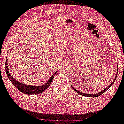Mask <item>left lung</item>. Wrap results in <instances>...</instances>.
Instances as JSON below:
<instances>
[{
  "instance_id": "8db88e82",
  "label": "left lung",
  "mask_w": 124,
  "mask_h": 124,
  "mask_svg": "<svg viewBox=\"0 0 124 124\" xmlns=\"http://www.w3.org/2000/svg\"><path fill=\"white\" fill-rule=\"evenodd\" d=\"M117 74H116V77H115V79H114V81H113V82L112 83H111L110 84V85L108 86V87H107L105 88V89H104L103 90V91H101L100 92H99V93H96V94H86V93H82V92H79V91H78V90H76V89H75V88H74L73 87H72V88L74 89V90L77 92V93H78L79 94H80V95H83V96H87V97H97V96H100V95H102L103 93H104L105 92H106L107 90H108V88H109V87H111L112 85H113V84H114V83L115 82V80H116V77H117Z\"/></svg>"
}]
</instances>
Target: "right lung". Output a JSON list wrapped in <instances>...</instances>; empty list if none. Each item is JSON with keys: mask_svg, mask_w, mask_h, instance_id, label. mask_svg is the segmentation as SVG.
<instances>
[{"mask_svg": "<svg viewBox=\"0 0 124 124\" xmlns=\"http://www.w3.org/2000/svg\"><path fill=\"white\" fill-rule=\"evenodd\" d=\"M7 65V58H6L5 67H6V72L8 77L9 79L12 83L13 85L16 87L18 90L21 92L22 93L26 94H38L45 91L47 88H48L49 85H51L53 79L55 75H56L57 73V71L54 72L53 74L52 75L51 78H49V79L48 80V81H47L46 84H45L44 85L40 86L26 85V84L20 83L19 81L16 80L15 79H14L12 77V76L10 75V73H9Z\"/></svg>", "mask_w": 124, "mask_h": 124, "instance_id": "1", "label": "right lung"}]
</instances>
